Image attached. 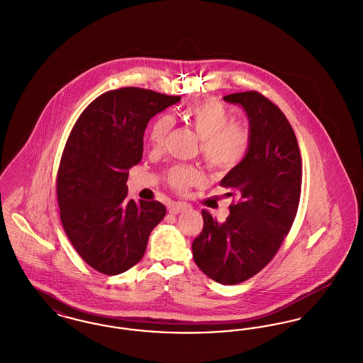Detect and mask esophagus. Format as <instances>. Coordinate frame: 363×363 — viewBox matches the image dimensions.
Masks as SVG:
<instances>
[{
  "instance_id": "1",
  "label": "esophagus",
  "mask_w": 363,
  "mask_h": 363,
  "mask_svg": "<svg viewBox=\"0 0 363 363\" xmlns=\"http://www.w3.org/2000/svg\"><path fill=\"white\" fill-rule=\"evenodd\" d=\"M188 207H189V206L185 204V203H173V204H170V207H169V212L173 213V215H178V213L186 211Z\"/></svg>"
}]
</instances>
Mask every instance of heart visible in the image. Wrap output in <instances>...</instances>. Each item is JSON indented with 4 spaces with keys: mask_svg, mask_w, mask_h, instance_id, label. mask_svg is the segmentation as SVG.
<instances>
[{
    "mask_svg": "<svg viewBox=\"0 0 363 363\" xmlns=\"http://www.w3.org/2000/svg\"><path fill=\"white\" fill-rule=\"evenodd\" d=\"M197 136L201 138V154L213 169L230 170L238 166L247 156L252 147V132L246 123L231 122V113L218 101H204L191 104L184 111ZM170 114L157 117L150 129V143L159 150L173 128ZM170 186L185 191L191 186L206 182V175L197 167L175 164L167 172Z\"/></svg>",
    "mask_w": 363,
    "mask_h": 363,
    "instance_id": "heart-1",
    "label": "heart"
}]
</instances>
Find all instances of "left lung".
Here are the masks:
<instances>
[{"instance_id": "left-lung-1", "label": "left lung", "mask_w": 363, "mask_h": 363, "mask_svg": "<svg viewBox=\"0 0 363 363\" xmlns=\"http://www.w3.org/2000/svg\"><path fill=\"white\" fill-rule=\"evenodd\" d=\"M249 120L252 147L220 181L235 203L225 222L206 209L204 227L191 243L197 267L220 284H238L274 259L293 225L301 196L302 164L296 138L281 110L256 91L223 96Z\"/></svg>"}]
</instances>
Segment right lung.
Here are the masks:
<instances>
[{"label": "right lung", "mask_w": 363, "mask_h": 363, "mask_svg": "<svg viewBox=\"0 0 363 363\" xmlns=\"http://www.w3.org/2000/svg\"><path fill=\"white\" fill-rule=\"evenodd\" d=\"M179 101L136 86L108 91L70 132L57 175L60 216L76 252L98 272L118 275L136 265L166 215L159 201L128 200L126 181L143 157L147 123Z\"/></svg>", "instance_id": "obj_1"}]
</instances>
